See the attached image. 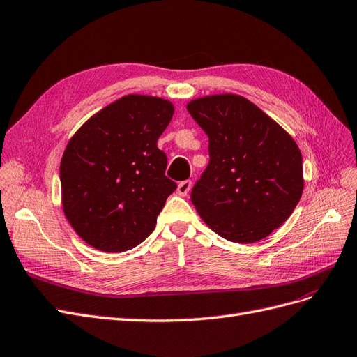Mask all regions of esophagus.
Instances as JSON below:
<instances>
[{
  "label": "esophagus",
  "mask_w": 357,
  "mask_h": 357,
  "mask_svg": "<svg viewBox=\"0 0 357 357\" xmlns=\"http://www.w3.org/2000/svg\"><path fill=\"white\" fill-rule=\"evenodd\" d=\"M191 187H192V182L190 179H187V181H182V182L178 183L176 191H178L179 195H187L190 192Z\"/></svg>",
  "instance_id": "34e87169"
}]
</instances>
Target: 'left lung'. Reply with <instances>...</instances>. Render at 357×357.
<instances>
[{
	"instance_id": "8db88e82",
	"label": "left lung",
	"mask_w": 357,
	"mask_h": 357,
	"mask_svg": "<svg viewBox=\"0 0 357 357\" xmlns=\"http://www.w3.org/2000/svg\"><path fill=\"white\" fill-rule=\"evenodd\" d=\"M191 117L209 137V165L191 202L216 234L254 243L291 216L301 199L303 157L280 126L243 96L191 100Z\"/></svg>"
}]
</instances>
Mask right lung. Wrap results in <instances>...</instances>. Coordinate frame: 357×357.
<instances>
[{
  "label": "right lung",
  "instance_id": "obj_1",
  "mask_svg": "<svg viewBox=\"0 0 357 357\" xmlns=\"http://www.w3.org/2000/svg\"><path fill=\"white\" fill-rule=\"evenodd\" d=\"M166 99L128 95L90 117L68 142L61 162L66 220L87 245L129 250L153 233L176 183L157 148L174 116Z\"/></svg>",
  "mask_w": 357,
  "mask_h": 357
}]
</instances>
